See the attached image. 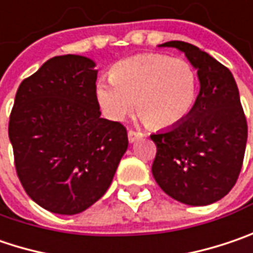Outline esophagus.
<instances>
[{
    "mask_svg": "<svg viewBox=\"0 0 253 253\" xmlns=\"http://www.w3.org/2000/svg\"><path fill=\"white\" fill-rule=\"evenodd\" d=\"M127 136H128V141H130V143H134L136 140H139V139H141V137H144V133H141V131H136V130H128Z\"/></svg>",
    "mask_w": 253,
    "mask_h": 253,
    "instance_id": "34e87169",
    "label": "esophagus"
}]
</instances>
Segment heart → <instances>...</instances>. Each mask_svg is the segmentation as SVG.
<instances>
[{
  "label": "heart",
  "mask_w": 253,
  "mask_h": 253,
  "mask_svg": "<svg viewBox=\"0 0 253 253\" xmlns=\"http://www.w3.org/2000/svg\"><path fill=\"white\" fill-rule=\"evenodd\" d=\"M109 79L96 84L101 110L122 120L134 106L150 126L157 128L182 123L198 97L199 80L193 66L165 54H140L114 64Z\"/></svg>",
  "instance_id": "obj_1"
}]
</instances>
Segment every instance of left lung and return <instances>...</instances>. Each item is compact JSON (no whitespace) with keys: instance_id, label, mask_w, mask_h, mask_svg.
<instances>
[{"instance_id":"8db88e82","label":"left lung","mask_w":253,"mask_h":253,"mask_svg":"<svg viewBox=\"0 0 253 253\" xmlns=\"http://www.w3.org/2000/svg\"><path fill=\"white\" fill-rule=\"evenodd\" d=\"M159 47L185 52L198 70L201 90L182 123L150 136L157 147L152 173L177 202L211 205L229 193L244 163L248 125L238 85L228 68L193 44L169 41Z\"/></svg>"}]
</instances>
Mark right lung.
<instances>
[{"label":"right lung","mask_w":253,"mask_h":253,"mask_svg":"<svg viewBox=\"0 0 253 253\" xmlns=\"http://www.w3.org/2000/svg\"><path fill=\"white\" fill-rule=\"evenodd\" d=\"M96 63L52 57L15 94L8 136L27 195L58 215H76L112 185L126 153V127L100 117Z\"/></svg>","instance_id":"add662e5"}]
</instances>
